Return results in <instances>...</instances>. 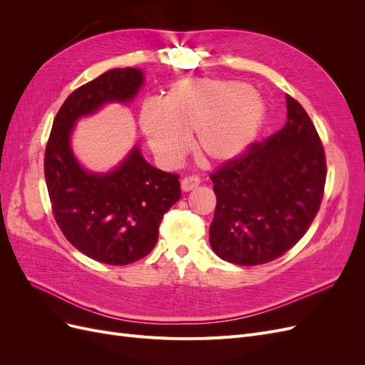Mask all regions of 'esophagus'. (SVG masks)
<instances>
[{
	"mask_svg": "<svg viewBox=\"0 0 365 365\" xmlns=\"http://www.w3.org/2000/svg\"><path fill=\"white\" fill-rule=\"evenodd\" d=\"M200 182H201L200 176H196V175L185 176V178L181 181V189H182L184 192H190V190L195 189V187L200 185Z\"/></svg>",
	"mask_w": 365,
	"mask_h": 365,
	"instance_id": "obj_1",
	"label": "esophagus"
}]
</instances>
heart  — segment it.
I'll return each mask as SVG.
<instances>
[{"label":"heart","mask_w":365,"mask_h":365,"mask_svg":"<svg viewBox=\"0 0 365 365\" xmlns=\"http://www.w3.org/2000/svg\"><path fill=\"white\" fill-rule=\"evenodd\" d=\"M263 117L259 94L242 82L182 79L164 101L141 105L140 125L152 150L164 161L181 158L195 134V149L207 164L237 158L256 137Z\"/></svg>","instance_id":"heart-1"}]
</instances>
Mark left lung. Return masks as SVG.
<instances>
[{
    "label": "left lung",
    "mask_w": 365,
    "mask_h": 365,
    "mask_svg": "<svg viewBox=\"0 0 365 365\" xmlns=\"http://www.w3.org/2000/svg\"><path fill=\"white\" fill-rule=\"evenodd\" d=\"M288 121L210 175L216 195L210 245L235 264L268 263L300 240L323 201L326 155L304 108L286 96Z\"/></svg>",
    "instance_id": "obj_1"
}]
</instances>
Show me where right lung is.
<instances>
[{"label":"right lung","mask_w":365,"mask_h":365,"mask_svg":"<svg viewBox=\"0 0 365 365\" xmlns=\"http://www.w3.org/2000/svg\"><path fill=\"white\" fill-rule=\"evenodd\" d=\"M143 83L137 68H115L73 91L54 117L43 157L53 216L70 244L97 262L128 264L155 247L164 213L180 200V176L150 165L134 148L106 175L85 172L70 148L74 121L108 102H128Z\"/></svg>","instance_id":"1"}]
</instances>
